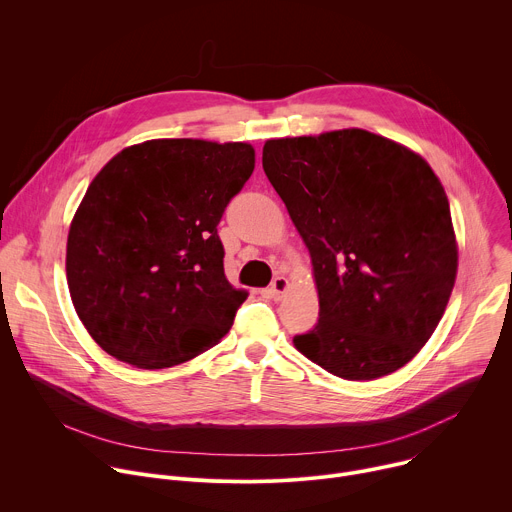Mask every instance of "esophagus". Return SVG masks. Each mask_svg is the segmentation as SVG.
Listing matches in <instances>:
<instances>
[{
	"instance_id": "34e87169",
	"label": "esophagus",
	"mask_w": 512,
	"mask_h": 512,
	"mask_svg": "<svg viewBox=\"0 0 512 512\" xmlns=\"http://www.w3.org/2000/svg\"><path fill=\"white\" fill-rule=\"evenodd\" d=\"M287 287H289L287 279L281 277V275H277V277L271 281V287H269L271 298H273V300H279V298L285 294V291H287Z\"/></svg>"
}]
</instances>
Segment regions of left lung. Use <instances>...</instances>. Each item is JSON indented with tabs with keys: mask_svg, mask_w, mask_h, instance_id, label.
I'll use <instances>...</instances> for the list:
<instances>
[{
	"mask_svg": "<svg viewBox=\"0 0 512 512\" xmlns=\"http://www.w3.org/2000/svg\"><path fill=\"white\" fill-rule=\"evenodd\" d=\"M263 170L314 265L320 318L296 348L348 381L401 369L440 324L456 281L442 182L405 145L364 129L269 139Z\"/></svg>",
	"mask_w": 512,
	"mask_h": 512,
	"instance_id": "1",
	"label": "left lung"
}]
</instances>
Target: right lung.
<instances>
[{
  "instance_id": "add662e5",
  "label": "right lung",
  "mask_w": 512,
  "mask_h": 512,
  "mask_svg": "<svg viewBox=\"0 0 512 512\" xmlns=\"http://www.w3.org/2000/svg\"><path fill=\"white\" fill-rule=\"evenodd\" d=\"M253 168L249 143L152 139L95 176L68 231L66 279L105 352L168 369L231 330L247 291L225 277L216 227Z\"/></svg>"
}]
</instances>
